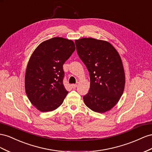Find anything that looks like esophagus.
I'll use <instances>...</instances> for the list:
<instances>
[{"label": "esophagus", "mask_w": 152, "mask_h": 152, "mask_svg": "<svg viewBox=\"0 0 152 152\" xmlns=\"http://www.w3.org/2000/svg\"><path fill=\"white\" fill-rule=\"evenodd\" d=\"M77 86V84H72L71 85V87L72 88H76V87Z\"/></svg>", "instance_id": "esophagus-1"}]
</instances>
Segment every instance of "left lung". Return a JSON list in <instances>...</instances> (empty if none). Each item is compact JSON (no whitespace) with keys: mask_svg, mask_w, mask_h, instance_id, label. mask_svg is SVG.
<instances>
[{"mask_svg":"<svg viewBox=\"0 0 152 152\" xmlns=\"http://www.w3.org/2000/svg\"><path fill=\"white\" fill-rule=\"evenodd\" d=\"M75 44L90 73V90L83 96L85 105L100 113L110 111L119 101L125 88V72L119 53L109 42L91 37L75 40Z\"/></svg>","mask_w":152,"mask_h":152,"instance_id":"8db88e82","label":"left lung"}]
</instances>
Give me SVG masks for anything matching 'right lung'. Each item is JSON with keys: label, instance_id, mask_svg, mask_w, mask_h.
<instances>
[{"label": "right lung", "instance_id": "right-lung-1", "mask_svg": "<svg viewBox=\"0 0 152 152\" xmlns=\"http://www.w3.org/2000/svg\"><path fill=\"white\" fill-rule=\"evenodd\" d=\"M76 49L72 40L53 37L43 41L34 51L26 69L25 92L38 110L58 108L68 93L63 84V65Z\"/></svg>", "mask_w": 152, "mask_h": 152}]
</instances>
